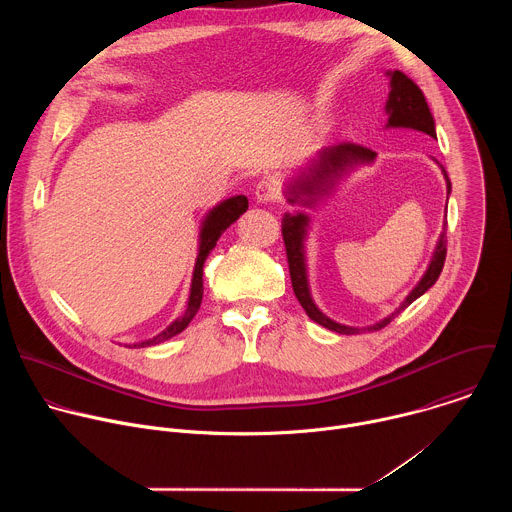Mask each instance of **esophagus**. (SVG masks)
Here are the masks:
<instances>
[{"instance_id":"obj_1","label":"esophagus","mask_w":512,"mask_h":512,"mask_svg":"<svg viewBox=\"0 0 512 512\" xmlns=\"http://www.w3.org/2000/svg\"><path fill=\"white\" fill-rule=\"evenodd\" d=\"M255 198H257V202H263V204L275 202V200L279 198V186H277V182L271 180V178L259 180L257 186H255Z\"/></svg>"}]
</instances>
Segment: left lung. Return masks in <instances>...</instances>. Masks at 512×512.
<instances>
[{
    "instance_id": "left-lung-1",
    "label": "left lung",
    "mask_w": 512,
    "mask_h": 512,
    "mask_svg": "<svg viewBox=\"0 0 512 512\" xmlns=\"http://www.w3.org/2000/svg\"><path fill=\"white\" fill-rule=\"evenodd\" d=\"M387 75L391 77V93H389V99L385 105V111L389 113L387 127H407V129L427 133L429 137L435 139V121H433V115L427 107V101H425L421 89L407 75H403L401 70L387 72ZM375 156L377 154L373 150L364 148V145H358V143H350V141L330 145V148H324L322 152H318V156L314 158L310 168L306 172H302L300 178H296L287 186V192H285L287 200L291 204L300 202L306 206H314L320 196L328 194L334 188V184L344 174H348V170H352L354 166H360V164H371L375 160ZM440 168L444 172L448 196H450L452 184H450L448 172L442 164H440ZM308 227H310V216L304 212H296V214L285 212L281 218V235H283L287 263H289L291 287H294V294H296L298 302L302 304V308L306 310V314L316 324H320L332 332H338V334H358V332H367V330L371 332V330L385 328L397 314H401L409 304H413L419 296H423L425 291L437 281V277H440V273L444 269L448 223H444V231H442L440 239H437V245H435V251H433L427 271L423 273L419 283L411 289V294L403 300V304L391 316H387L385 320H381L373 326H367V328L344 326V324H338V322L330 320L328 316H324L310 296L306 249H304V241L308 237Z\"/></svg>"
}]
</instances>
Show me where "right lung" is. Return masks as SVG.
I'll return each instance as SVG.
<instances>
[{
  "label": "right lung",
  "mask_w": 512,
  "mask_h": 512,
  "mask_svg": "<svg viewBox=\"0 0 512 512\" xmlns=\"http://www.w3.org/2000/svg\"><path fill=\"white\" fill-rule=\"evenodd\" d=\"M249 208V200L247 196H233V198H227L223 200L221 204H216L202 221V229H200V245H198V257H196V265H194V273H192V285H190V298H188V308L184 312L182 318L174 320L164 332H160L158 336L145 340V342H139V344H133L129 348H143V346H152V344H160L176 334H180L188 324L190 320L196 316L198 308H200V302H202V267H204V261L208 257V253L214 249L218 237H221L237 218Z\"/></svg>",
  "instance_id": "add662e5"
}]
</instances>
